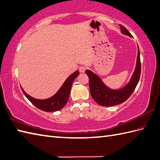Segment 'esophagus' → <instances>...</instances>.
<instances>
[{"label": "esophagus", "mask_w": 160, "mask_h": 160, "mask_svg": "<svg viewBox=\"0 0 160 160\" xmlns=\"http://www.w3.org/2000/svg\"><path fill=\"white\" fill-rule=\"evenodd\" d=\"M79 72H81V73L85 72V71H86V67L84 66H81L79 67Z\"/></svg>", "instance_id": "esophagus-1"}]
</instances>
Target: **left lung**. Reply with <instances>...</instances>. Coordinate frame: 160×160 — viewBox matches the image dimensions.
Segmentation results:
<instances>
[{"instance_id":"left-lung-1","label":"left lung","mask_w":160,"mask_h":160,"mask_svg":"<svg viewBox=\"0 0 160 160\" xmlns=\"http://www.w3.org/2000/svg\"><path fill=\"white\" fill-rule=\"evenodd\" d=\"M120 29L122 33L129 36H132L126 28L120 24ZM86 73L89 77V86L92 98L98 105L110 107L122 103L129 98L136 89L141 73V62L140 57V50L138 48L137 63L136 70L131 77L130 82L127 86L118 90L109 89L102 82L100 78L90 70H86Z\"/></svg>"}]
</instances>
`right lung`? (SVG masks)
I'll use <instances>...</instances> for the list:
<instances>
[{
  "label": "right lung",
  "mask_w": 160,
  "mask_h": 160,
  "mask_svg": "<svg viewBox=\"0 0 160 160\" xmlns=\"http://www.w3.org/2000/svg\"><path fill=\"white\" fill-rule=\"evenodd\" d=\"M79 70H77L73 74L68 77L65 82L63 83L61 88L52 97L45 99V100H39L35 99L28 95L24 90L21 88L22 91L25 97L29 99L31 102L37 108L44 112H56L62 109L68 102L70 97L71 86L75 78L79 75Z\"/></svg>",
  "instance_id": "right-lung-1"
}]
</instances>
